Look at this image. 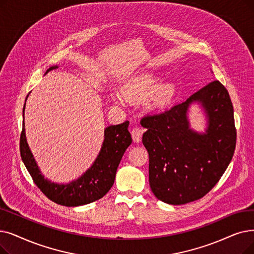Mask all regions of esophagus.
I'll list each match as a JSON object with an SVG mask.
<instances>
[{"mask_svg":"<svg viewBox=\"0 0 254 254\" xmlns=\"http://www.w3.org/2000/svg\"><path fill=\"white\" fill-rule=\"evenodd\" d=\"M130 133H131V138H133L134 142H136V143L141 142L142 135H143V128H141L139 127H136L131 129Z\"/></svg>","mask_w":254,"mask_h":254,"instance_id":"34e87169","label":"esophagus"}]
</instances>
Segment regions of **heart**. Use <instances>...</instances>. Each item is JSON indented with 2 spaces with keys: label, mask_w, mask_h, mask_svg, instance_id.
Masks as SVG:
<instances>
[{
  "label": "heart",
  "mask_w": 254,
  "mask_h": 254,
  "mask_svg": "<svg viewBox=\"0 0 254 254\" xmlns=\"http://www.w3.org/2000/svg\"><path fill=\"white\" fill-rule=\"evenodd\" d=\"M160 76L153 72H141L130 78L121 89L126 100L142 101L150 95L149 106L152 110L167 107L175 95V86L171 82H165L157 85ZM115 100L123 104L120 96L115 95Z\"/></svg>",
  "instance_id": "heart-1"
}]
</instances>
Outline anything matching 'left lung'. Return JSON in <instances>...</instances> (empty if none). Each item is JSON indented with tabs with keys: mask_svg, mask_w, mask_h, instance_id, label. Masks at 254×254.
I'll list each match as a JSON object with an SVG mask.
<instances>
[{
	"mask_svg": "<svg viewBox=\"0 0 254 254\" xmlns=\"http://www.w3.org/2000/svg\"><path fill=\"white\" fill-rule=\"evenodd\" d=\"M193 102L204 108V133L190 127L188 111ZM143 145L149 156V186L159 200L180 205L211 191L233 159L237 130L234 107L226 88L208 83L188 100L166 111L144 116Z\"/></svg>",
	"mask_w": 254,
	"mask_h": 254,
	"instance_id": "1",
	"label": "left lung"
}]
</instances>
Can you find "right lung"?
Segmentation results:
<instances>
[{"label":"right lung","instance_id":"right-lung-1","mask_svg":"<svg viewBox=\"0 0 254 254\" xmlns=\"http://www.w3.org/2000/svg\"><path fill=\"white\" fill-rule=\"evenodd\" d=\"M56 68H58L57 65L52 66L46 73ZM128 124L127 120L124 124L106 127L101 151L92 166L78 180L69 184L52 183L41 174L27 143L25 121L19 141L20 157L35 185L49 199L64 206L88 204L101 199L113 186L121 158L131 143V137L127 129Z\"/></svg>","mask_w":254,"mask_h":254}]
</instances>
